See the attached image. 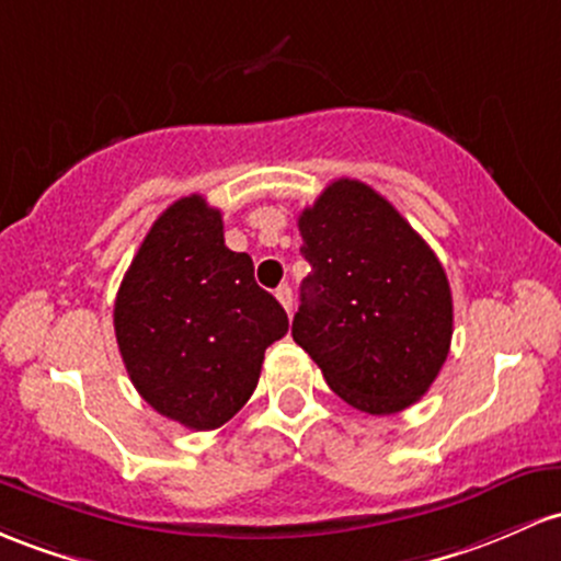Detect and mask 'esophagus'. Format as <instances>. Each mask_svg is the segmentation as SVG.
<instances>
[{"instance_id": "esophagus-1", "label": "esophagus", "mask_w": 561, "mask_h": 561, "mask_svg": "<svg viewBox=\"0 0 561 561\" xmlns=\"http://www.w3.org/2000/svg\"><path fill=\"white\" fill-rule=\"evenodd\" d=\"M276 300H279L282 309H285L287 313L293 311V290H290V285H279V287H276Z\"/></svg>"}]
</instances>
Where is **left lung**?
<instances>
[{
  "label": "left lung",
  "mask_w": 561,
  "mask_h": 561,
  "mask_svg": "<svg viewBox=\"0 0 561 561\" xmlns=\"http://www.w3.org/2000/svg\"><path fill=\"white\" fill-rule=\"evenodd\" d=\"M298 229L311 274L295 343L351 408H410L450 354L453 293L439 257L386 196L351 178L332 181Z\"/></svg>",
  "instance_id": "left-lung-1"
}]
</instances>
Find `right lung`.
I'll return each mask as SVG.
<instances>
[{
	"instance_id": "right-lung-1",
	"label": "right lung",
	"mask_w": 561,
	"mask_h": 561,
	"mask_svg": "<svg viewBox=\"0 0 561 561\" xmlns=\"http://www.w3.org/2000/svg\"><path fill=\"white\" fill-rule=\"evenodd\" d=\"M290 322L257 287L252 257L224 242V218L191 194L153 220L114 304L122 362L159 415L220 428L255 391L263 354Z\"/></svg>"
}]
</instances>
